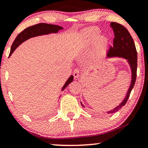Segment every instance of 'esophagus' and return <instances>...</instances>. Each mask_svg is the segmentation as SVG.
Returning a JSON list of instances; mask_svg holds the SVG:
<instances>
[{
	"instance_id": "34e87169",
	"label": "esophagus",
	"mask_w": 148,
	"mask_h": 148,
	"mask_svg": "<svg viewBox=\"0 0 148 148\" xmlns=\"http://www.w3.org/2000/svg\"><path fill=\"white\" fill-rule=\"evenodd\" d=\"M79 73H80V71L78 69H75L73 72V75L74 78H78L79 77Z\"/></svg>"
}]
</instances>
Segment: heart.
Instances as JSON below:
<instances>
[{
	"label": "heart",
	"mask_w": 148,
	"mask_h": 148,
	"mask_svg": "<svg viewBox=\"0 0 148 148\" xmlns=\"http://www.w3.org/2000/svg\"><path fill=\"white\" fill-rule=\"evenodd\" d=\"M99 29L92 27L86 30L84 33L85 41L86 44L92 45L97 42V47L100 50H105L108 45V40L105 37L99 36Z\"/></svg>",
	"instance_id": "b5f03b06"
}]
</instances>
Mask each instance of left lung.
<instances>
[{"mask_svg": "<svg viewBox=\"0 0 148 148\" xmlns=\"http://www.w3.org/2000/svg\"><path fill=\"white\" fill-rule=\"evenodd\" d=\"M110 27L113 29L115 39L113 40V47H110L109 50L107 53L106 58L111 59L113 58H119L125 59L130 66L131 72H132V80H131L130 86L129 87L125 97L121 103L118 106L113 108V109L104 113L108 115L117 112L126 104L136 83L137 66V54L136 45H135L134 39L131 36L128 30L124 26L115 22H111ZM81 105L82 107L85 108V106L82 103V102H81Z\"/></svg>", "mask_w": 148, "mask_h": 148, "instance_id": "1", "label": "left lung"}]
</instances>
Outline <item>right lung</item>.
<instances>
[{"label":"right lung","mask_w":148,"mask_h":148,"mask_svg":"<svg viewBox=\"0 0 148 148\" xmlns=\"http://www.w3.org/2000/svg\"><path fill=\"white\" fill-rule=\"evenodd\" d=\"M63 27L61 26L56 25L47 24V23H39L35 25L29 27L24 29L22 32H21L14 39V42L11 45V51H10L9 57L12 55L13 51L15 50L17 47L21 44L23 42L27 40L29 38L33 37L41 36L43 35H49L51 33H58L60 30L63 29ZM74 76L71 75L68 80H66L65 84L62 86L61 91H63L66 87L73 81Z\"/></svg>","instance_id":"1"}]
</instances>
